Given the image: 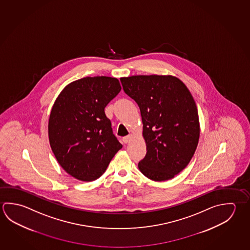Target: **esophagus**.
<instances>
[{
    "mask_svg": "<svg viewBox=\"0 0 250 250\" xmlns=\"http://www.w3.org/2000/svg\"><path fill=\"white\" fill-rule=\"evenodd\" d=\"M131 139H132V135H131V134H129V135L128 136H125V137H124V143H128V142H130V141H131Z\"/></svg>",
    "mask_w": 250,
    "mask_h": 250,
    "instance_id": "esophagus-1",
    "label": "esophagus"
}]
</instances>
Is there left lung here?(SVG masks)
Segmentation results:
<instances>
[{"label":"left lung","instance_id":"left-lung-1","mask_svg":"<svg viewBox=\"0 0 250 250\" xmlns=\"http://www.w3.org/2000/svg\"><path fill=\"white\" fill-rule=\"evenodd\" d=\"M120 81L140 107L146 154L139 169L155 182L174 178L190 162L200 136L191 93L173 75H132Z\"/></svg>","mask_w":250,"mask_h":250}]
</instances>
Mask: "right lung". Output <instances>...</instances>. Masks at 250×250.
<instances>
[{"instance_id": "obj_1", "label": "right lung", "mask_w": 250, "mask_h": 250, "mask_svg": "<svg viewBox=\"0 0 250 250\" xmlns=\"http://www.w3.org/2000/svg\"><path fill=\"white\" fill-rule=\"evenodd\" d=\"M120 90L114 77H84L67 84L54 101L49 117V142L59 164L75 179L99 178L122 148L104 113Z\"/></svg>"}]
</instances>
